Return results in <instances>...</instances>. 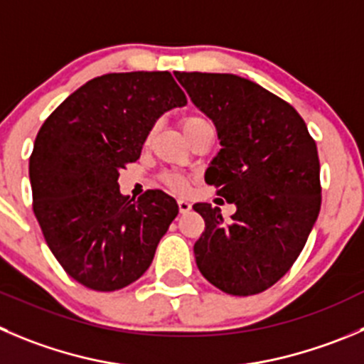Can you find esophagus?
Listing matches in <instances>:
<instances>
[{"instance_id": "34e87169", "label": "esophagus", "mask_w": 364, "mask_h": 364, "mask_svg": "<svg viewBox=\"0 0 364 364\" xmlns=\"http://www.w3.org/2000/svg\"><path fill=\"white\" fill-rule=\"evenodd\" d=\"M178 210H180V214H186V213H189V210H191V203L188 202V200H178Z\"/></svg>"}]
</instances>
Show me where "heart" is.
Listing matches in <instances>:
<instances>
[{"mask_svg": "<svg viewBox=\"0 0 364 364\" xmlns=\"http://www.w3.org/2000/svg\"><path fill=\"white\" fill-rule=\"evenodd\" d=\"M198 121H203V119L202 117H186V119L182 121V130L188 127H191V124L198 123ZM162 182H164V184L168 186L171 191H176V193H184L186 189H188L186 180L182 178L180 175H175V173H164V175H162Z\"/></svg>", "mask_w": 364, "mask_h": 364, "instance_id": "b5f03b06", "label": "heart"}]
</instances>
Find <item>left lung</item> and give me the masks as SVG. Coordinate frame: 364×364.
<instances>
[{
  "label": "left lung",
  "instance_id": "left-lung-1",
  "mask_svg": "<svg viewBox=\"0 0 364 364\" xmlns=\"http://www.w3.org/2000/svg\"><path fill=\"white\" fill-rule=\"evenodd\" d=\"M216 127L221 150L205 182L236 205L230 221L195 203L205 230L195 243L202 275L228 295L268 289L302 252L321 205L316 143L289 103L228 73H175Z\"/></svg>",
  "mask_w": 364,
  "mask_h": 364
}]
</instances>
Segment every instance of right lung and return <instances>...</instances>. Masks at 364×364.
Masks as SVG:
<instances>
[{
    "label": "right lung",
    "mask_w": 364,
    "mask_h": 364,
    "mask_svg": "<svg viewBox=\"0 0 364 364\" xmlns=\"http://www.w3.org/2000/svg\"><path fill=\"white\" fill-rule=\"evenodd\" d=\"M186 103L168 71L109 73L41 127L30 157L33 213L57 261L85 288L116 291L150 268L178 205L161 189L128 200L117 178L159 117Z\"/></svg>",
    "instance_id": "add662e5"
}]
</instances>
